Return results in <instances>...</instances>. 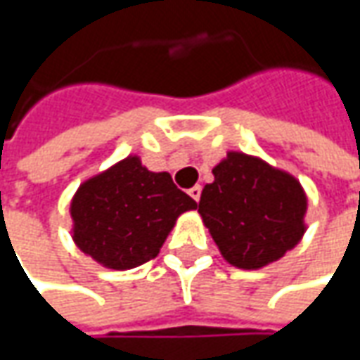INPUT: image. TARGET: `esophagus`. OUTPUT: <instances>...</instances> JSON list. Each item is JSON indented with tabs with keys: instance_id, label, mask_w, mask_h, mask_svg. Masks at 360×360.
Instances as JSON below:
<instances>
[{
	"instance_id": "1",
	"label": "esophagus",
	"mask_w": 360,
	"mask_h": 360,
	"mask_svg": "<svg viewBox=\"0 0 360 360\" xmlns=\"http://www.w3.org/2000/svg\"><path fill=\"white\" fill-rule=\"evenodd\" d=\"M188 194H190V198L192 200H200V194H202V188L200 186H192L190 190H188Z\"/></svg>"
}]
</instances>
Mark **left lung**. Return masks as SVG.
Masks as SVG:
<instances>
[{
  "label": "left lung",
  "mask_w": 360,
  "mask_h": 360,
  "mask_svg": "<svg viewBox=\"0 0 360 360\" xmlns=\"http://www.w3.org/2000/svg\"><path fill=\"white\" fill-rule=\"evenodd\" d=\"M198 212L222 258L244 270L281 260L307 232L309 200L292 174L244 152H229L212 168Z\"/></svg>",
  "instance_id": "left-lung-1"
}]
</instances>
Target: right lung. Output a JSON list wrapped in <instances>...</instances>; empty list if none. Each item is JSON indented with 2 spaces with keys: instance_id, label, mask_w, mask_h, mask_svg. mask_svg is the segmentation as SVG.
I'll use <instances>...</instances> for the list:
<instances>
[{
  "instance_id": "1",
  "label": "right lung",
  "mask_w": 360,
  "mask_h": 360,
  "mask_svg": "<svg viewBox=\"0 0 360 360\" xmlns=\"http://www.w3.org/2000/svg\"><path fill=\"white\" fill-rule=\"evenodd\" d=\"M194 208L170 174L128 156L79 184L70 202L72 238L105 269L130 270L156 258L178 216Z\"/></svg>"
}]
</instances>
